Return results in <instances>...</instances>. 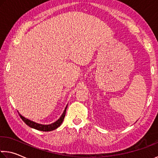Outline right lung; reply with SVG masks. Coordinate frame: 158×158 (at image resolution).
Returning a JSON list of instances; mask_svg holds the SVG:
<instances>
[{
    "label": "right lung",
    "instance_id": "obj_1",
    "mask_svg": "<svg viewBox=\"0 0 158 158\" xmlns=\"http://www.w3.org/2000/svg\"><path fill=\"white\" fill-rule=\"evenodd\" d=\"M67 107V106H66L65 109H64V110L63 112V113H62V114L61 115V117H60V119H57L56 122H54V123H52L51 124H48V125H44V124H40L38 123H36V122H32V121H31V120H29L28 119H26L23 116H22L20 114H19V117H21V119L24 122V123L27 125H28L29 127H31V128L39 130V131H52V130L57 129V127H59L60 126L61 124L62 123V122H63L64 117H65Z\"/></svg>",
    "mask_w": 158,
    "mask_h": 158
}]
</instances>
